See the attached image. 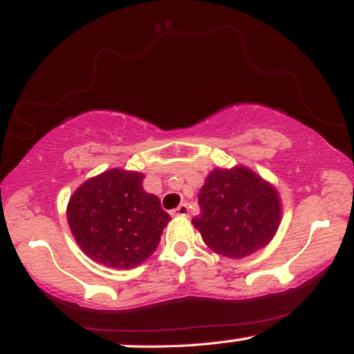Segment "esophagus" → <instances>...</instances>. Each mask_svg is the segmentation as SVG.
<instances>
[{
    "label": "esophagus",
    "instance_id": "obj_1",
    "mask_svg": "<svg viewBox=\"0 0 354 354\" xmlns=\"http://www.w3.org/2000/svg\"><path fill=\"white\" fill-rule=\"evenodd\" d=\"M171 214H173V216H188V206L183 203V205L178 206L176 209L171 211Z\"/></svg>",
    "mask_w": 354,
    "mask_h": 354
}]
</instances>
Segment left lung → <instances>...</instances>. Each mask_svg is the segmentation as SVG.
<instances>
[{"label":"left lung","instance_id":"left-lung-1","mask_svg":"<svg viewBox=\"0 0 354 354\" xmlns=\"http://www.w3.org/2000/svg\"><path fill=\"white\" fill-rule=\"evenodd\" d=\"M194 228L214 253L245 258L273 239L281 219L279 194L246 166L213 169L198 194Z\"/></svg>","mask_w":354,"mask_h":354}]
</instances>
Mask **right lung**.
Listing matches in <instances>:
<instances>
[{"label": "right lung", "mask_w": 354, "mask_h": 354, "mask_svg": "<svg viewBox=\"0 0 354 354\" xmlns=\"http://www.w3.org/2000/svg\"><path fill=\"white\" fill-rule=\"evenodd\" d=\"M143 173L115 168L83 183L70 198L68 225L96 263L129 270L156 250L171 216L143 189Z\"/></svg>", "instance_id": "add662e5"}]
</instances>
